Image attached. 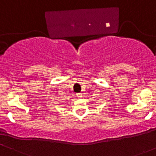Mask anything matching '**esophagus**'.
Segmentation results:
<instances>
[{
    "label": "esophagus",
    "mask_w": 156,
    "mask_h": 156,
    "mask_svg": "<svg viewBox=\"0 0 156 156\" xmlns=\"http://www.w3.org/2000/svg\"><path fill=\"white\" fill-rule=\"evenodd\" d=\"M76 96L78 97V98H81V97H82V93H77Z\"/></svg>",
    "instance_id": "esophagus-1"
}]
</instances>
